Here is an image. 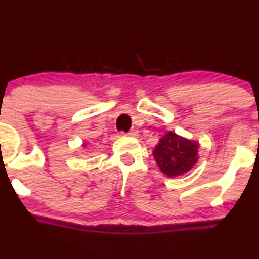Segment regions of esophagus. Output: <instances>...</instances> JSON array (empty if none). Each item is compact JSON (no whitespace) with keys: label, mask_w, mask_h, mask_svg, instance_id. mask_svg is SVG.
Here are the masks:
<instances>
[{"label":"esophagus","mask_w":259,"mask_h":259,"mask_svg":"<svg viewBox=\"0 0 259 259\" xmlns=\"http://www.w3.org/2000/svg\"><path fill=\"white\" fill-rule=\"evenodd\" d=\"M121 135H126V136H132V137H135V136H137V131L136 130H131L130 132H121Z\"/></svg>","instance_id":"obj_1"}]
</instances>
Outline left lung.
Wrapping results in <instances>:
<instances>
[{
	"instance_id": "left-lung-1",
	"label": "left lung",
	"mask_w": 259,
	"mask_h": 259,
	"mask_svg": "<svg viewBox=\"0 0 259 259\" xmlns=\"http://www.w3.org/2000/svg\"><path fill=\"white\" fill-rule=\"evenodd\" d=\"M198 143L168 132L158 141L153 151L158 167L168 178L183 175L198 161Z\"/></svg>"
}]
</instances>
